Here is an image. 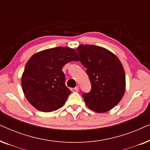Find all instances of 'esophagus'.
<instances>
[{"instance_id":"34e87169","label":"esophagus","mask_w":150,"mask_h":150,"mask_svg":"<svg viewBox=\"0 0 150 150\" xmlns=\"http://www.w3.org/2000/svg\"><path fill=\"white\" fill-rule=\"evenodd\" d=\"M74 90L76 91H79V86H76V87L75 88H74Z\"/></svg>"}]
</instances>
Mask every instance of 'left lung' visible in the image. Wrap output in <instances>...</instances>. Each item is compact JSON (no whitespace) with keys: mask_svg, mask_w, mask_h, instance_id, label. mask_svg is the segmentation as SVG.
Listing matches in <instances>:
<instances>
[{"mask_svg":"<svg viewBox=\"0 0 150 150\" xmlns=\"http://www.w3.org/2000/svg\"><path fill=\"white\" fill-rule=\"evenodd\" d=\"M77 51L91 85L89 93L82 95L85 104L95 112L108 111L120 102L125 92L122 63L113 53L95 45H80Z\"/></svg>","mask_w":150,"mask_h":150,"instance_id":"obj_1","label":"left lung"}]
</instances>
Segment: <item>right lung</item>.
<instances>
[{"instance_id":"right-lung-1","label":"right lung","mask_w":150,"mask_h":150,"mask_svg":"<svg viewBox=\"0 0 150 150\" xmlns=\"http://www.w3.org/2000/svg\"><path fill=\"white\" fill-rule=\"evenodd\" d=\"M79 58L74 49L57 47L36 53L26 63L22 87L28 102L42 112H52L64 105L71 91L65 85L63 66Z\"/></svg>"}]
</instances>
